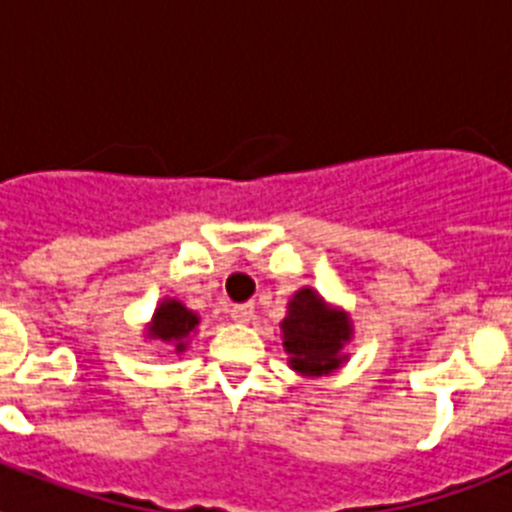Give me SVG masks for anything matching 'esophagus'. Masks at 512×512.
<instances>
[{
    "mask_svg": "<svg viewBox=\"0 0 512 512\" xmlns=\"http://www.w3.org/2000/svg\"><path fill=\"white\" fill-rule=\"evenodd\" d=\"M230 318H233L235 323H241V325L251 323L253 305H233V307H230Z\"/></svg>",
    "mask_w": 512,
    "mask_h": 512,
    "instance_id": "obj_1",
    "label": "esophagus"
}]
</instances>
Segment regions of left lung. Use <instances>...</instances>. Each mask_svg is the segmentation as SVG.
<instances>
[{"instance_id":"1","label":"left lung","mask_w":512,"mask_h":512,"mask_svg":"<svg viewBox=\"0 0 512 512\" xmlns=\"http://www.w3.org/2000/svg\"><path fill=\"white\" fill-rule=\"evenodd\" d=\"M279 328L289 369L300 377H328L348 361L346 346L354 338L351 315L325 300L318 289H297Z\"/></svg>"}]
</instances>
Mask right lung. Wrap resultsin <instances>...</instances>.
<instances>
[{
    "instance_id": "1",
    "label": "right lung",
    "mask_w": 512,
    "mask_h": 512,
    "mask_svg": "<svg viewBox=\"0 0 512 512\" xmlns=\"http://www.w3.org/2000/svg\"><path fill=\"white\" fill-rule=\"evenodd\" d=\"M200 325V315L189 310L184 302L174 300V297H164L153 310L151 323L146 325V338L148 341H161L174 351V354H184L197 333Z\"/></svg>"
}]
</instances>
